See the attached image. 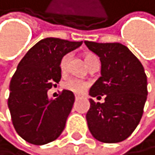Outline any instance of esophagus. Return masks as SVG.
<instances>
[{"instance_id": "obj_1", "label": "esophagus", "mask_w": 155, "mask_h": 155, "mask_svg": "<svg viewBox=\"0 0 155 155\" xmlns=\"http://www.w3.org/2000/svg\"><path fill=\"white\" fill-rule=\"evenodd\" d=\"M75 97V101H78V98H80V95L75 94V97Z\"/></svg>"}]
</instances>
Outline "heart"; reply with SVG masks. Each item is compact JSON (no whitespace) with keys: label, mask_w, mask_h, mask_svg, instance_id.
I'll list each match as a JSON object with an SVG mask.
<instances>
[{"label":"heart","mask_w":155,"mask_h":155,"mask_svg":"<svg viewBox=\"0 0 155 155\" xmlns=\"http://www.w3.org/2000/svg\"><path fill=\"white\" fill-rule=\"evenodd\" d=\"M84 58L85 64H87V67L90 64H91L92 63L98 61L97 58L92 54H85L84 55ZM68 61H70V55L68 54L64 55V57L61 58V64H60V68H61V71L63 74H64L68 70ZM88 85H90L88 84V82L84 81H81V80H78V78H68V80L64 81V84H63L64 88H65L67 91H70L71 92H74V94H84V92L87 90Z\"/></svg>","instance_id":"obj_1"}]
</instances>
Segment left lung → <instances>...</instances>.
I'll list each match as a JSON object with an SVG mask.
<instances>
[{"label":"left lung","instance_id":"obj_1","mask_svg":"<svg viewBox=\"0 0 155 155\" xmlns=\"http://www.w3.org/2000/svg\"><path fill=\"white\" fill-rule=\"evenodd\" d=\"M85 46L100 57L101 77L90 90V95L101 98L87 114V127L95 139L115 143L130 135L143 114L147 97V80L138 58L119 43L98 44L84 41Z\"/></svg>","mask_w":155,"mask_h":155}]
</instances>
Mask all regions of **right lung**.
Wrapping results in <instances>:
<instances>
[{
    "mask_svg": "<svg viewBox=\"0 0 155 155\" xmlns=\"http://www.w3.org/2000/svg\"><path fill=\"white\" fill-rule=\"evenodd\" d=\"M82 41L47 38L31 48L18 64L10 82L8 100L12 121L20 137L31 144L55 140L63 132L73 108L74 95L64 90L55 100L48 91L61 78L60 64Z\"/></svg>",
    "mask_w": 155,
    "mask_h": 155,
    "instance_id": "1",
    "label": "right lung"
}]
</instances>
